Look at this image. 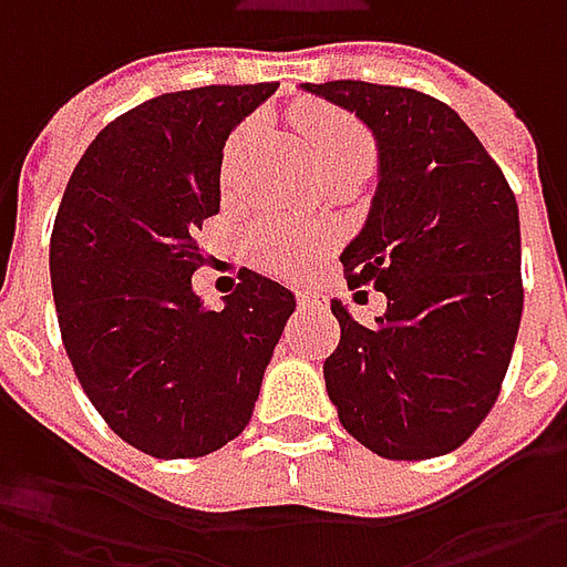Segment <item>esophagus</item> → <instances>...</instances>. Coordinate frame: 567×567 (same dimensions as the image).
I'll list each match as a JSON object with an SVG mask.
<instances>
[{"mask_svg":"<svg viewBox=\"0 0 567 567\" xmlns=\"http://www.w3.org/2000/svg\"><path fill=\"white\" fill-rule=\"evenodd\" d=\"M296 302H299V309H318V306H321L316 293H299L296 296Z\"/></svg>","mask_w":567,"mask_h":567,"instance_id":"obj_1","label":"esophagus"}]
</instances>
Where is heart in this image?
I'll return each instance as SVG.
<instances>
[{
  "label": "heart",
  "mask_w": 567,
  "mask_h": 567,
  "mask_svg": "<svg viewBox=\"0 0 567 567\" xmlns=\"http://www.w3.org/2000/svg\"><path fill=\"white\" fill-rule=\"evenodd\" d=\"M296 125L302 128L306 142L312 147L318 169H334V166H372L375 147L369 132L350 113H340L331 106H299L296 110ZM255 122H246L233 132L227 144V157H224V173L233 176L239 157L246 154L251 135H255ZM331 246V233L324 229H296L280 220H265L251 229L249 249L251 258L265 268V271L284 274V277H299L316 265L318 255H324Z\"/></svg>",
  "instance_id": "1"
}]
</instances>
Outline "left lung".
Here are the masks:
<instances>
[{
    "label": "left lung",
    "instance_id": "1",
    "mask_svg": "<svg viewBox=\"0 0 567 567\" xmlns=\"http://www.w3.org/2000/svg\"><path fill=\"white\" fill-rule=\"evenodd\" d=\"M357 113L379 144V188L343 249L350 287L388 296L360 324L338 299L324 360L340 425L388 461L461 447L502 391L524 312L520 217L505 173L447 103L369 81L302 84Z\"/></svg>",
    "mask_w": 567,
    "mask_h": 567
}]
</instances>
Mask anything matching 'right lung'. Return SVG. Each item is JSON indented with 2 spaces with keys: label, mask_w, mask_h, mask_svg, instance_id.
<instances>
[{
  "label": "right lung",
  "mask_w": 567,
  "mask_h": 567,
  "mask_svg": "<svg viewBox=\"0 0 567 567\" xmlns=\"http://www.w3.org/2000/svg\"><path fill=\"white\" fill-rule=\"evenodd\" d=\"M277 81L144 100L94 142L65 186L50 280L65 353L122 442L151 457H205L251 420L296 296L243 271L220 312L202 306L195 233L220 210L229 132Z\"/></svg>",
  "instance_id": "right-lung-1"
}]
</instances>
